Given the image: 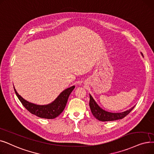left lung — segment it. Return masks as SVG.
Returning a JSON list of instances; mask_svg holds the SVG:
<instances>
[{"instance_id":"1","label":"left lung","mask_w":154,"mask_h":154,"mask_svg":"<svg viewBox=\"0 0 154 154\" xmlns=\"http://www.w3.org/2000/svg\"><path fill=\"white\" fill-rule=\"evenodd\" d=\"M142 57H143L142 53L141 52ZM90 96V101H89V106L92 113L93 116L99 121L101 122H110V121H115V120L122 119L125 117L131 111V110L134 108L135 106L132 107L130 109L126 110L125 111L122 112H111L106 111L102 109L97 103L94 99L92 96L89 94Z\"/></svg>"}]
</instances>
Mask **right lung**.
I'll list each match as a JSON object with an SVG mask.
<instances>
[{
	"label": "right lung",
	"mask_w": 154,
	"mask_h": 154,
	"mask_svg": "<svg viewBox=\"0 0 154 154\" xmlns=\"http://www.w3.org/2000/svg\"><path fill=\"white\" fill-rule=\"evenodd\" d=\"M74 88L75 86L73 85L70 88L66 89L60 94L54 101L50 104L39 105L26 101L19 94L14 87L16 94L19 101L24 106V108L31 114L45 119L55 118L61 114L65 108L70 94Z\"/></svg>",
	"instance_id": "add662e5"
}]
</instances>
